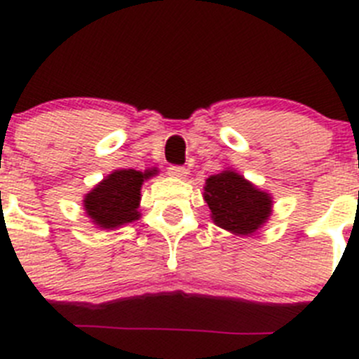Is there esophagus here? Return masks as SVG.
<instances>
[{
	"label": "esophagus",
	"mask_w": 359,
	"mask_h": 359,
	"mask_svg": "<svg viewBox=\"0 0 359 359\" xmlns=\"http://www.w3.org/2000/svg\"><path fill=\"white\" fill-rule=\"evenodd\" d=\"M168 175L175 177V179H184V177H186V168H184V166H170V168H168Z\"/></svg>",
	"instance_id": "1"
}]
</instances>
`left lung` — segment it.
I'll return each instance as SVG.
<instances>
[{"label":"left lung","mask_w":359,"mask_h":359,"mask_svg":"<svg viewBox=\"0 0 359 359\" xmlns=\"http://www.w3.org/2000/svg\"><path fill=\"white\" fill-rule=\"evenodd\" d=\"M203 200L218 227L248 236L263 227L272 215V196L261 191L234 170H224L205 180Z\"/></svg>","instance_id":"obj_1"}]
</instances>
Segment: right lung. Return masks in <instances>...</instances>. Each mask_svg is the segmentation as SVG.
<instances>
[{"label": "right lung", "mask_w": 359, "mask_h": 359, "mask_svg": "<svg viewBox=\"0 0 359 359\" xmlns=\"http://www.w3.org/2000/svg\"><path fill=\"white\" fill-rule=\"evenodd\" d=\"M157 175V170H116L100 184H96L83 198V209L93 224L100 229H116L134 219L141 200V186L147 179Z\"/></svg>", "instance_id": "1"}]
</instances>
